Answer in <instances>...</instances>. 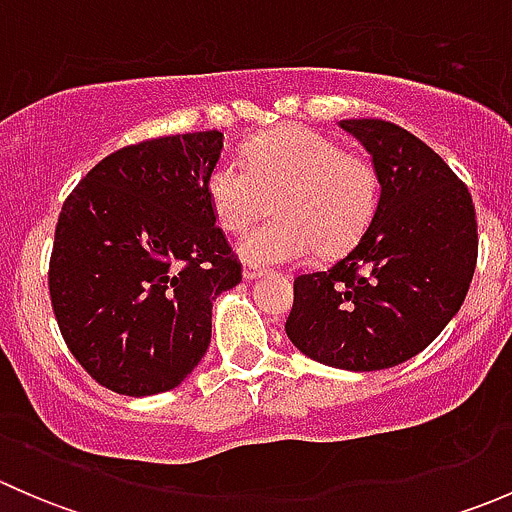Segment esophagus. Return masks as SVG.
<instances>
[{
	"label": "esophagus",
	"mask_w": 512,
	"mask_h": 512,
	"mask_svg": "<svg viewBox=\"0 0 512 512\" xmlns=\"http://www.w3.org/2000/svg\"><path fill=\"white\" fill-rule=\"evenodd\" d=\"M242 275H245V280H257V277L265 275V270H262V267H257V265H245Z\"/></svg>",
	"instance_id": "34e87169"
}]
</instances>
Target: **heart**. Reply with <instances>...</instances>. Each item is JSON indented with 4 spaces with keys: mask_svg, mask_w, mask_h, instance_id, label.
<instances>
[{
    "mask_svg": "<svg viewBox=\"0 0 512 512\" xmlns=\"http://www.w3.org/2000/svg\"><path fill=\"white\" fill-rule=\"evenodd\" d=\"M242 160L210 168L205 190L215 220L245 232L275 205L277 218L240 242L255 265H287L312 255H339L356 245L376 213L379 170L364 153H349L337 138L307 126H282L255 138Z\"/></svg>",
    "mask_w": 512,
    "mask_h": 512,
    "instance_id": "heart-1",
    "label": "heart"
}]
</instances>
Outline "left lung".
Returning a JSON list of instances; mask_svg holds the SVG:
<instances>
[{"label": "left lung", "mask_w": 512, "mask_h": 512, "mask_svg": "<svg viewBox=\"0 0 512 512\" xmlns=\"http://www.w3.org/2000/svg\"><path fill=\"white\" fill-rule=\"evenodd\" d=\"M339 126L369 151L381 193L364 235L294 280L289 342L319 364L376 371L428 347L461 309L478 260L473 198L421 138L381 118Z\"/></svg>", "instance_id": "1"}]
</instances>
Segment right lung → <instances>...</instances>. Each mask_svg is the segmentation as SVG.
I'll return each instance as SVG.
<instances>
[{
  "label": "right lung",
  "mask_w": 512,
  "mask_h": 512,
  "mask_svg": "<svg viewBox=\"0 0 512 512\" xmlns=\"http://www.w3.org/2000/svg\"><path fill=\"white\" fill-rule=\"evenodd\" d=\"M220 151V131L133 143L64 200L51 307L69 352L116 394L175 389L208 352L215 297L242 280L205 190Z\"/></svg>",
  "instance_id": "add662e5"
}]
</instances>
